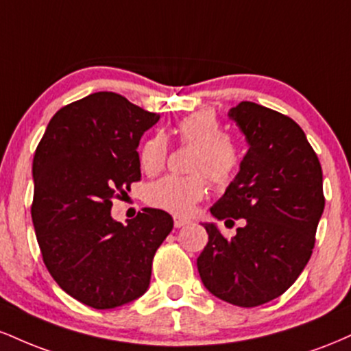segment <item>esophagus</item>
<instances>
[{
	"label": "esophagus",
	"instance_id": "34e87169",
	"mask_svg": "<svg viewBox=\"0 0 351 351\" xmlns=\"http://www.w3.org/2000/svg\"><path fill=\"white\" fill-rule=\"evenodd\" d=\"M173 223H175V228H183V226H186V224L191 223V221H189L188 217L175 216V217H173Z\"/></svg>",
	"mask_w": 351,
	"mask_h": 351
}]
</instances>
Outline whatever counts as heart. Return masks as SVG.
Returning a JSON list of instances; mask_svg holds the SVG:
<instances>
[{"label":"heart","instance_id":"1","mask_svg":"<svg viewBox=\"0 0 351 351\" xmlns=\"http://www.w3.org/2000/svg\"><path fill=\"white\" fill-rule=\"evenodd\" d=\"M180 138L198 147L193 160L195 175H170L155 181L148 188L147 199L152 206L173 215H188L196 203L206 196L208 178L216 184H228L239 168V152L211 112H196L188 115L176 127ZM167 160V140L163 135L150 136L140 148V165L147 173L155 175Z\"/></svg>","mask_w":351,"mask_h":351}]
</instances>
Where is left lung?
<instances>
[{
	"mask_svg": "<svg viewBox=\"0 0 351 351\" xmlns=\"http://www.w3.org/2000/svg\"><path fill=\"white\" fill-rule=\"evenodd\" d=\"M228 117L249 150L209 211L244 224L226 239L215 223H203L208 244L196 265L217 299L257 307L282 295L307 265L325 208L324 176L304 130L287 115L241 102Z\"/></svg>",
	"mask_w": 351,
	"mask_h": 351,
	"instance_id": "1",
	"label": "left lung"
}]
</instances>
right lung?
<instances>
[{
    "mask_svg": "<svg viewBox=\"0 0 351 351\" xmlns=\"http://www.w3.org/2000/svg\"><path fill=\"white\" fill-rule=\"evenodd\" d=\"M158 120L115 92H95L56 112L36 148L31 216L43 261L64 292L92 308L143 295L173 229L162 209L143 208L125 226L110 215L112 198L142 176L136 148Z\"/></svg>",
    "mask_w": 351,
    "mask_h": 351,
    "instance_id": "obj_1",
    "label": "right lung"
}]
</instances>
